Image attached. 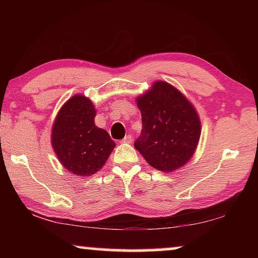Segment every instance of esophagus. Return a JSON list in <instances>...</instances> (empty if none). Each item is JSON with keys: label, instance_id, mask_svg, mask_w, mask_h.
Returning <instances> with one entry per match:
<instances>
[{"label": "esophagus", "instance_id": "esophagus-1", "mask_svg": "<svg viewBox=\"0 0 258 258\" xmlns=\"http://www.w3.org/2000/svg\"><path fill=\"white\" fill-rule=\"evenodd\" d=\"M121 142L123 143H131L132 142V137H131V135H126V137L121 140Z\"/></svg>", "mask_w": 258, "mask_h": 258}]
</instances>
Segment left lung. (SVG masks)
Instances as JSON below:
<instances>
[{
	"label": "left lung",
	"mask_w": 258,
	"mask_h": 258,
	"mask_svg": "<svg viewBox=\"0 0 258 258\" xmlns=\"http://www.w3.org/2000/svg\"><path fill=\"white\" fill-rule=\"evenodd\" d=\"M142 116L135 149L158 171L172 172L194 156L202 133L195 107L173 85L157 81L137 99Z\"/></svg>",
	"instance_id": "left-lung-1"
}]
</instances>
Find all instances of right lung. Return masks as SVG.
I'll return each mask as SVG.
<instances>
[{
    "label": "right lung",
    "instance_id": "add662e5",
    "mask_svg": "<svg viewBox=\"0 0 258 258\" xmlns=\"http://www.w3.org/2000/svg\"><path fill=\"white\" fill-rule=\"evenodd\" d=\"M94 104L76 94L63 104L52 126L51 143L64 168L78 176H90L106 164L116 147L107 131L94 124Z\"/></svg>",
    "mask_w": 258,
    "mask_h": 258
}]
</instances>
